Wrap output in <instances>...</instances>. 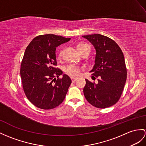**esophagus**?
Segmentation results:
<instances>
[{"mask_svg": "<svg viewBox=\"0 0 146 146\" xmlns=\"http://www.w3.org/2000/svg\"><path fill=\"white\" fill-rule=\"evenodd\" d=\"M71 80H72V82H76L77 80V79L75 77H71Z\"/></svg>", "mask_w": 146, "mask_h": 146, "instance_id": "obj_1", "label": "esophagus"}]
</instances>
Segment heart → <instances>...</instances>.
Segmentation results:
<instances>
[{
  "mask_svg": "<svg viewBox=\"0 0 146 146\" xmlns=\"http://www.w3.org/2000/svg\"><path fill=\"white\" fill-rule=\"evenodd\" d=\"M87 47H89V46L86 43H84V42H80L77 46L78 51L80 52V53ZM62 53V51H59L58 53V58H61ZM64 70L66 74L71 77H77L80 74V68L77 66L73 64H70L66 66L64 69Z\"/></svg>",
  "mask_w": 146,
  "mask_h": 146,
  "instance_id": "heart-1",
  "label": "heart"
}]
</instances>
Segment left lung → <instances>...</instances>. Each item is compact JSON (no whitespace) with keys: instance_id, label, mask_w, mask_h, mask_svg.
<instances>
[{"instance_id":"obj_1","label":"left lung","mask_w":146,"mask_h":146,"mask_svg":"<svg viewBox=\"0 0 146 146\" xmlns=\"http://www.w3.org/2000/svg\"><path fill=\"white\" fill-rule=\"evenodd\" d=\"M96 50L95 64L90 72L98 82L85 79L84 88L85 98L98 108L110 107L119 100L127 77L124 57L116 42L100 34L84 35Z\"/></svg>"}]
</instances>
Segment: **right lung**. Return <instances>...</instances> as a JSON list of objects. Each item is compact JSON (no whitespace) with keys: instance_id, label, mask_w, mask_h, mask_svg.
Masks as SVG:
<instances>
[{"instance_id":"1","label":"right lung","mask_w":146,"mask_h":146,"mask_svg":"<svg viewBox=\"0 0 146 146\" xmlns=\"http://www.w3.org/2000/svg\"><path fill=\"white\" fill-rule=\"evenodd\" d=\"M70 40L52 34L40 35L25 49L20 67L23 90L29 101L39 108L52 109L64 100L72 81L66 74L59 78L62 71L55 67L56 48Z\"/></svg>"}]
</instances>
